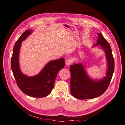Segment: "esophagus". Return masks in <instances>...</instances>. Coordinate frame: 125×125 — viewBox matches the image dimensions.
I'll return each instance as SVG.
<instances>
[{
	"instance_id": "obj_1",
	"label": "esophagus",
	"mask_w": 125,
	"mask_h": 125,
	"mask_svg": "<svg viewBox=\"0 0 125 125\" xmlns=\"http://www.w3.org/2000/svg\"><path fill=\"white\" fill-rule=\"evenodd\" d=\"M73 60H72V59H67V60L66 61V62H65V64H66V65L67 66H69V65H70V64H72V63H73Z\"/></svg>"
}]
</instances>
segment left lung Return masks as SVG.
<instances>
[{
  "label": "left lung",
  "mask_w": 125,
  "mask_h": 125,
  "mask_svg": "<svg viewBox=\"0 0 125 125\" xmlns=\"http://www.w3.org/2000/svg\"><path fill=\"white\" fill-rule=\"evenodd\" d=\"M97 43L94 46L100 45L105 51L108 62L106 77L99 81L92 80L87 75L84 67L81 64H74L70 67V92L75 98L86 100L95 98L104 94L109 87L115 69V61L109 43L101 33Z\"/></svg>",
  "instance_id": "obj_1"
}]
</instances>
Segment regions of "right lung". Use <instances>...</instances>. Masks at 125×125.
Returning a JSON list of instances; mask_svg holds the SVG:
<instances>
[{"label": "right lung", "mask_w": 125, "mask_h": 125, "mask_svg": "<svg viewBox=\"0 0 125 125\" xmlns=\"http://www.w3.org/2000/svg\"><path fill=\"white\" fill-rule=\"evenodd\" d=\"M32 31H25L15 43L11 58V68L19 89L24 94L34 97H43L49 95L53 89L58 72L65 66V59L61 58L48 63L40 73L35 77L24 75L19 66V53L21 42Z\"/></svg>", "instance_id": "1"}]
</instances>
